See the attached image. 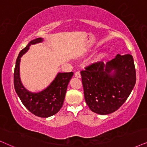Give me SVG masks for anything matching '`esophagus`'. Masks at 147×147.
<instances>
[{"mask_svg":"<svg viewBox=\"0 0 147 147\" xmlns=\"http://www.w3.org/2000/svg\"><path fill=\"white\" fill-rule=\"evenodd\" d=\"M75 77H77V78H79V79H80V78L81 77V74H80L79 72H76L75 73Z\"/></svg>","mask_w":147,"mask_h":147,"instance_id":"obj_1","label":"esophagus"}]
</instances>
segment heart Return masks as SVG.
<instances>
[{"mask_svg":"<svg viewBox=\"0 0 147 147\" xmlns=\"http://www.w3.org/2000/svg\"><path fill=\"white\" fill-rule=\"evenodd\" d=\"M107 56V52H105V51L100 52V53H98L97 54L94 55V56L90 60L89 63H90V64H95L96 63L100 62V61L103 60V59Z\"/></svg>","mask_w":147,"mask_h":147,"instance_id":"obj_1","label":"heart"}]
</instances>
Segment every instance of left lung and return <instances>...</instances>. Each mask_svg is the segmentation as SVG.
<instances>
[{"mask_svg":"<svg viewBox=\"0 0 147 147\" xmlns=\"http://www.w3.org/2000/svg\"><path fill=\"white\" fill-rule=\"evenodd\" d=\"M85 100L93 112L114 113L125 102L136 77L132 55L117 54L106 64L100 62L81 72Z\"/></svg>","mask_w":147,"mask_h":147,"instance_id":"1","label":"left lung"}]
</instances>
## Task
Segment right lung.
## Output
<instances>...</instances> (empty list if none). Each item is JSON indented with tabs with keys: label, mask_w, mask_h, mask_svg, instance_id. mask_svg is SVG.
<instances>
[{
	"label": "right lung",
	"mask_w": 147,
	"mask_h": 147,
	"mask_svg": "<svg viewBox=\"0 0 147 147\" xmlns=\"http://www.w3.org/2000/svg\"><path fill=\"white\" fill-rule=\"evenodd\" d=\"M42 41V38H35L20 52L14 70V87L22 102L30 112L39 117L46 118L56 114L62 107L68 85L74 73L58 72L49 86L39 92H30L24 86L20 79L21 57L28 51L31 45Z\"/></svg>",
	"instance_id": "obj_1"
}]
</instances>
